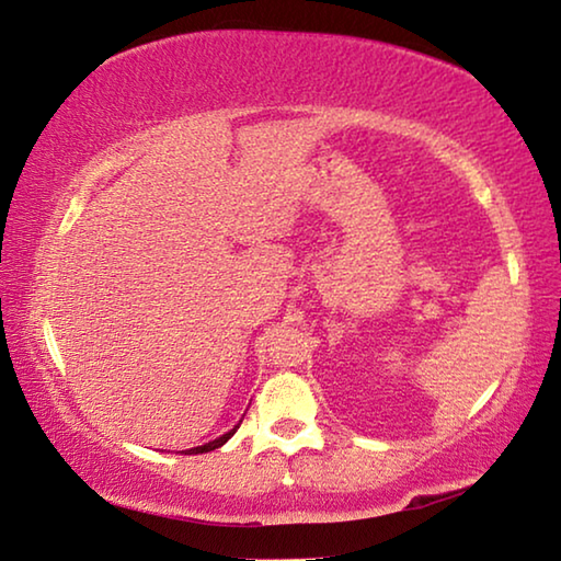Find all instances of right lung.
Here are the masks:
<instances>
[{
    "mask_svg": "<svg viewBox=\"0 0 561 561\" xmlns=\"http://www.w3.org/2000/svg\"><path fill=\"white\" fill-rule=\"evenodd\" d=\"M242 423V421H240ZM240 423L234 425V428L230 431V433H225V435H220V438H215V440H210V443H205V445H197V448H190V450H185V455H201V453H210V450H215V448H222V445L232 438L234 435V431L240 428Z\"/></svg>",
    "mask_w": 561,
    "mask_h": 561,
    "instance_id": "right-lung-1",
    "label": "right lung"
}]
</instances>
